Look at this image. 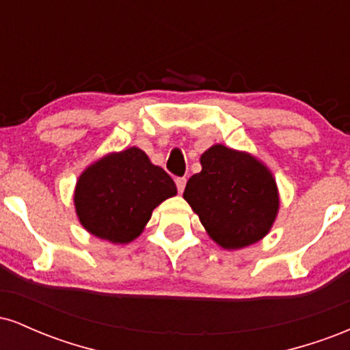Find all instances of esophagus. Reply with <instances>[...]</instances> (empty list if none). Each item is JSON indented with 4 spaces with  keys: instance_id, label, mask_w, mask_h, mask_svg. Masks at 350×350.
<instances>
[{
    "instance_id": "34e87169",
    "label": "esophagus",
    "mask_w": 350,
    "mask_h": 350,
    "mask_svg": "<svg viewBox=\"0 0 350 350\" xmlns=\"http://www.w3.org/2000/svg\"><path fill=\"white\" fill-rule=\"evenodd\" d=\"M176 186H178L179 194H183L184 187H186V178H178V179H176Z\"/></svg>"
}]
</instances>
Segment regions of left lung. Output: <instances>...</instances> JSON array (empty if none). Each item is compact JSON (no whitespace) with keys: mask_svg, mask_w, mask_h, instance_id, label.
<instances>
[{"mask_svg":"<svg viewBox=\"0 0 350 350\" xmlns=\"http://www.w3.org/2000/svg\"><path fill=\"white\" fill-rule=\"evenodd\" d=\"M184 199L208 237L227 250L248 247L270 232L280 207L273 174L252 154L214 144L200 156Z\"/></svg>","mask_w":350,"mask_h":350,"instance_id":"8db88e82","label":"left lung"}]
</instances>
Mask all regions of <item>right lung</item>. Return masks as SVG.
Masks as SVG:
<instances>
[{"label":"right lung","instance_id":"1","mask_svg":"<svg viewBox=\"0 0 350 350\" xmlns=\"http://www.w3.org/2000/svg\"><path fill=\"white\" fill-rule=\"evenodd\" d=\"M176 194L171 176L133 146L90 164L77 180L74 204L92 235L128 243L142 234L152 211Z\"/></svg>","mask_w":350,"mask_h":350}]
</instances>
